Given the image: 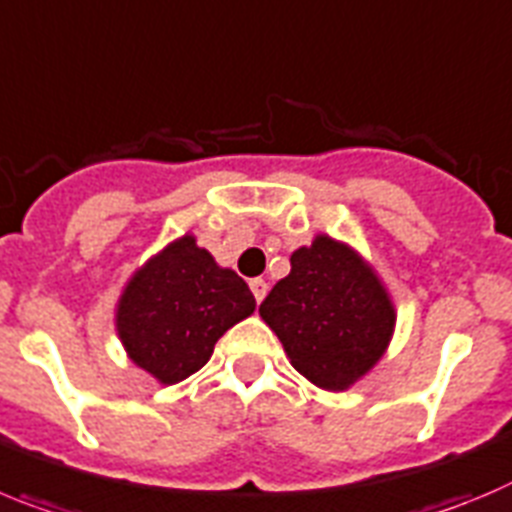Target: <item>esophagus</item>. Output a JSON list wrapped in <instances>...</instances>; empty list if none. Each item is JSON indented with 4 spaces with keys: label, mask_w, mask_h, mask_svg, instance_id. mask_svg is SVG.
I'll use <instances>...</instances> for the list:
<instances>
[{
    "label": "esophagus",
    "mask_w": 512,
    "mask_h": 512,
    "mask_svg": "<svg viewBox=\"0 0 512 512\" xmlns=\"http://www.w3.org/2000/svg\"><path fill=\"white\" fill-rule=\"evenodd\" d=\"M248 287H251V292H253V297H256V302H264L266 292H269V287H266L264 279H251V281H248Z\"/></svg>",
    "instance_id": "34e87169"
}]
</instances>
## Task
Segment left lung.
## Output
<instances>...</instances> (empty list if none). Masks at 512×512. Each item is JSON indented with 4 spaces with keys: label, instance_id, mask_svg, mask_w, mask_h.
<instances>
[{
    "label": "left lung",
    "instance_id": "left-lung-1",
    "mask_svg": "<svg viewBox=\"0 0 512 512\" xmlns=\"http://www.w3.org/2000/svg\"><path fill=\"white\" fill-rule=\"evenodd\" d=\"M261 302V320L289 363L322 391H348L378 365L396 330V304L350 243L317 233Z\"/></svg>",
    "mask_w": 512,
    "mask_h": 512
}]
</instances>
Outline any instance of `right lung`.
I'll use <instances>...</instances> for the list:
<instances>
[{
	"label": "right lung",
	"instance_id": "obj_1",
	"mask_svg": "<svg viewBox=\"0 0 512 512\" xmlns=\"http://www.w3.org/2000/svg\"><path fill=\"white\" fill-rule=\"evenodd\" d=\"M253 309L246 281L185 233L131 274L114 325L131 363L162 386H175L198 373L215 342Z\"/></svg>",
	"mask_w": 512,
	"mask_h": 512
}]
</instances>
